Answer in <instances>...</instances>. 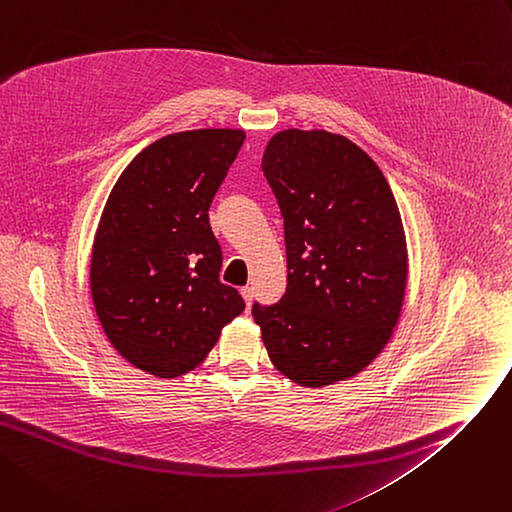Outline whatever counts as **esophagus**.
Returning <instances> with one entry per match:
<instances>
[{
  "instance_id": "obj_1",
  "label": "esophagus",
  "mask_w": 512,
  "mask_h": 512,
  "mask_svg": "<svg viewBox=\"0 0 512 512\" xmlns=\"http://www.w3.org/2000/svg\"><path fill=\"white\" fill-rule=\"evenodd\" d=\"M241 294H243V298H245V302H247V309H251V304H253V288H249V286H245V288H241Z\"/></svg>"
}]
</instances>
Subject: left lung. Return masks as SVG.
I'll use <instances>...</instances> for the list:
<instances>
[{
  "label": "left lung",
  "instance_id": "1",
  "mask_svg": "<svg viewBox=\"0 0 512 512\" xmlns=\"http://www.w3.org/2000/svg\"><path fill=\"white\" fill-rule=\"evenodd\" d=\"M263 175L284 218L288 286L253 304L269 360L302 387L346 381L399 321L407 245L393 191L362 148L325 129L269 140Z\"/></svg>",
  "mask_w": 512,
  "mask_h": 512
}]
</instances>
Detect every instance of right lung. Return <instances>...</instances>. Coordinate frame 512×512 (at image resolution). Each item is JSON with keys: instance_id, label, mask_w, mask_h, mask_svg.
Listing matches in <instances>:
<instances>
[{"instance_id": "add662e5", "label": "right lung", "mask_w": 512, "mask_h": 512, "mask_svg": "<svg viewBox=\"0 0 512 512\" xmlns=\"http://www.w3.org/2000/svg\"><path fill=\"white\" fill-rule=\"evenodd\" d=\"M243 129L170 133L135 156L102 210L90 261L98 321L135 368L175 379L199 366L245 300L220 282L210 206Z\"/></svg>"}]
</instances>
